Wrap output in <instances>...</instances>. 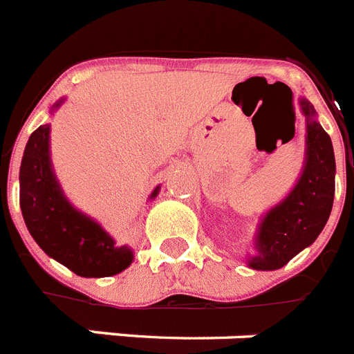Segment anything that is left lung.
<instances>
[{"label":"left lung","mask_w":354,"mask_h":354,"mask_svg":"<svg viewBox=\"0 0 354 354\" xmlns=\"http://www.w3.org/2000/svg\"><path fill=\"white\" fill-rule=\"evenodd\" d=\"M307 122L306 165L289 196L267 212L254 240L249 267L274 271L311 245L326 227L335 198V152L331 138L317 122V111L300 100Z\"/></svg>","instance_id":"left-lung-1"}]
</instances>
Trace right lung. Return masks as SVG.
Instances as JSON below:
<instances>
[{
  "instance_id": "obj_1",
  "label": "right lung",
  "mask_w": 354,
  "mask_h": 354,
  "mask_svg": "<svg viewBox=\"0 0 354 354\" xmlns=\"http://www.w3.org/2000/svg\"><path fill=\"white\" fill-rule=\"evenodd\" d=\"M63 100L54 105L59 107ZM50 125L30 134L19 169V205L36 243L48 257L85 278L112 277L127 269L132 251L116 247L109 232L93 218L71 205L54 176L48 151ZM160 191L156 187L151 198Z\"/></svg>"
}]
</instances>
